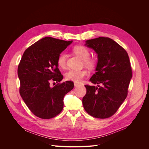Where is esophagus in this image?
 Listing matches in <instances>:
<instances>
[{
  "label": "esophagus",
  "instance_id": "34e87169",
  "mask_svg": "<svg viewBox=\"0 0 149 149\" xmlns=\"http://www.w3.org/2000/svg\"><path fill=\"white\" fill-rule=\"evenodd\" d=\"M74 86L75 87H77V86H80V84L77 83H74Z\"/></svg>",
  "mask_w": 149,
  "mask_h": 149
}]
</instances>
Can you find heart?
<instances>
[{
  "mask_svg": "<svg viewBox=\"0 0 149 149\" xmlns=\"http://www.w3.org/2000/svg\"><path fill=\"white\" fill-rule=\"evenodd\" d=\"M74 52L81 59L84 60V64L89 68H92L95 65V60L90 58L89 50L84 46L78 45L75 46L73 49ZM67 56L65 53H61L59 55L57 59V64L61 68H65L66 65ZM88 74L87 70L81 69H70L65 74L66 79L69 81H72L75 83H80Z\"/></svg>",
  "mask_w": 149,
  "mask_h": 149,
  "instance_id": "heart-1",
  "label": "heart"
}]
</instances>
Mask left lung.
<instances>
[{"label":"left lung","mask_w":149,"mask_h":149,"mask_svg":"<svg viewBox=\"0 0 149 149\" xmlns=\"http://www.w3.org/2000/svg\"><path fill=\"white\" fill-rule=\"evenodd\" d=\"M85 45L98 55L96 72L89 80L98 85H85L86 93L83 98V105L90 115L107 118L118 111L127 95L132 76L128 54L108 37L88 40Z\"/></svg>","instance_id":"left-lung-1"}]
</instances>
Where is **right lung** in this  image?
I'll use <instances>...</instances> for the list:
<instances>
[{"mask_svg":"<svg viewBox=\"0 0 149 149\" xmlns=\"http://www.w3.org/2000/svg\"><path fill=\"white\" fill-rule=\"evenodd\" d=\"M72 42L46 37L23 54L17 69L20 94L29 110L39 118L50 119L58 115L63 108L65 95L74 88L70 81L50 86L51 81L58 83L63 78L57 59Z\"/></svg>","mask_w":149,"mask_h":149,"instance_id":"obj_1","label":"right lung"}]
</instances>
